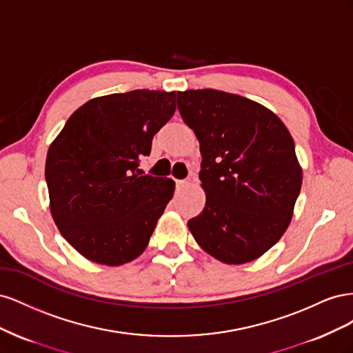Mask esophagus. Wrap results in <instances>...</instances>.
Returning <instances> with one entry per match:
<instances>
[{
    "label": "esophagus",
    "mask_w": 353,
    "mask_h": 353,
    "mask_svg": "<svg viewBox=\"0 0 353 353\" xmlns=\"http://www.w3.org/2000/svg\"><path fill=\"white\" fill-rule=\"evenodd\" d=\"M176 184H178V187H183L184 188V187H187L190 184V181L188 179H178Z\"/></svg>",
    "instance_id": "34e87169"
}]
</instances>
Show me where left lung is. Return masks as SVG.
Wrapping results in <instances>:
<instances>
[{
	"instance_id": "left-lung-1",
	"label": "left lung",
	"mask_w": 353,
	"mask_h": 353,
	"mask_svg": "<svg viewBox=\"0 0 353 353\" xmlns=\"http://www.w3.org/2000/svg\"><path fill=\"white\" fill-rule=\"evenodd\" d=\"M178 110L200 143L206 193L188 228L223 263L258 259L281 239L302 187L293 138L265 105L218 90L178 92Z\"/></svg>"
}]
</instances>
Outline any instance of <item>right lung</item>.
Returning a JSON list of instances; mask_svg holds the SVG:
<instances>
[{
	"mask_svg": "<svg viewBox=\"0 0 353 353\" xmlns=\"http://www.w3.org/2000/svg\"><path fill=\"white\" fill-rule=\"evenodd\" d=\"M175 97L174 91L135 90L92 99L50 145L51 215L61 236L87 259L119 266L147 248L175 183L140 175L138 163L174 116Z\"/></svg>",
	"mask_w": 353,
	"mask_h": 353,
	"instance_id": "add662e5",
	"label": "right lung"
}]
</instances>
